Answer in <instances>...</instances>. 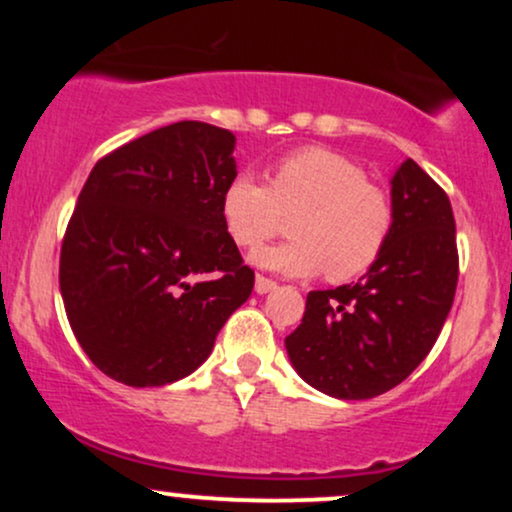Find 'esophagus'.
Listing matches in <instances>:
<instances>
[{"mask_svg": "<svg viewBox=\"0 0 512 512\" xmlns=\"http://www.w3.org/2000/svg\"><path fill=\"white\" fill-rule=\"evenodd\" d=\"M274 289H276L274 279H269V276H264V274H257V279H255V291L257 293H269Z\"/></svg>", "mask_w": 512, "mask_h": 512, "instance_id": "34e87169", "label": "esophagus"}]
</instances>
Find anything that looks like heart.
<instances>
[{"instance_id":"1","label":"heart","mask_w":512,"mask_h":512,"mask_svg":"<svg viewBox=\"0 0 512 512\" xmlns=\"http://www.w3.org/2000/svg\"><path fill=\"white\" fill-rule=\"evenodd\" d=\"M293 217V240L257 252L255 260L276 272L308 276L325 272L344 284L373 269L395 231V204L368 182L356 161L325 146H303L281 156L269 185L240 173L221 195V219L238 248L257 250Z\"/></svg>"}]
</instances>
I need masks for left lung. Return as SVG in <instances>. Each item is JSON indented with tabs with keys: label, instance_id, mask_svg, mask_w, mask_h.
Wrapping results in <instances>:
<instances>
[{
	"label": "left lung",
	"instance_id": "obj_1",
	"mask_svg": "<svg viewBox=\"0 0 512 512\" xmlns=\"http://www.w3.org/2000/svg\"><path fill=\"white\" fill-rule=\"evenodd\" d=\"M395 231L356 284L310 291L286 337L293 368L339 399H370L407 380L428 356L455 301L460 257L450 199L411 158L392 178Z\"/></svg>",
	"mask_w": 512,
	"mask_h": 512
}]
</instances>
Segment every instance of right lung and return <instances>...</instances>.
Here are the masks:
<instances>
[{"label":"right lung","instance_id":"1","mask_svg":"<svg viewBox=\"0 0 512 512\" xmlns=\"http://www.w3.org/2000/svg\"><path fill=\"white\" fill-rule=\"evenodd\" d=\"M236 137L197 120L154 129L96 163L60 252V291L93 366L132 387L207 361L255 272L221 219Z\"/></svg>","mask_w":512,"mask_h":512}]
</instances>
